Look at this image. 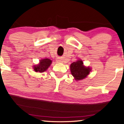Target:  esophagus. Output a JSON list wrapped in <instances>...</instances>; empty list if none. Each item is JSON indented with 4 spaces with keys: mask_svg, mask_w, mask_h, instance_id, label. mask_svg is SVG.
<instances>
[{
    "mask_svg": "<svg viewBox=\"0 0 124 124\" xmlns=\"http://www.w3.org/2000/svg\"><path fill=\"white\" fill-rule=\"evenodd\" d=\"M57 62H58V63H63V60H62V59L58 58V59H57Z\"/></svg>",
    "mask_w": 124,
    "mask_h": 124,
    "instance_id": "34e87169",
    "label": "esophagus"
}]
</instances>
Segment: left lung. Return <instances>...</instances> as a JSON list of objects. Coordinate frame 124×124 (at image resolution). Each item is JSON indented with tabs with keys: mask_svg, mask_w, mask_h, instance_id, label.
Returning <instances> with one entry per match:
<instances>
[{
	"mask_svg": "<svg viewBox=\"0 0 124 124\" xmlns=\"http://www.w3.org/2000/svg\"><path fill=\"white\" fill-rule=\"evenodd\" d=\"M70 67L72 75L76 80L84 79L91 71L90 67H85L83 65V61L80 59L72 63Z\"/></svg>",
	"mask_w": 124,
	"mask_h": 124,
	"instance_id": "obj_1",
	"label": "left lung"
}]
</instances>
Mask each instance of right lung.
Masks as SVG:
<instances>
[{
	"label": "right lung",
	"mask_w": 124,
	"mask_h": 124,
	"mask_svg": "<svg viewBox=\"0 0 124 124\" xmlns=\"http://www.w3.org/2000/svg\"><path fill=\"white\" fill-rule=\"evenodd\" d=\"M52 63V61L51 59L49 58H45L41 59L39 61V63L37 65L33 66L34 70L36 72H43L47 70L51 64Z\"/></svg>",
	"instance_id": "obj_1"
}]
</instances>
